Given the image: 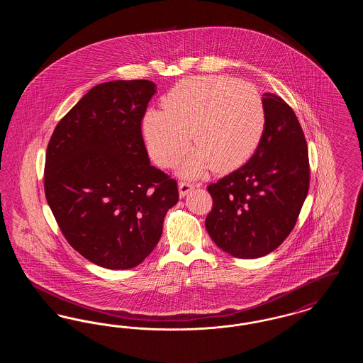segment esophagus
Returning a JSON list of instances; mask_svg holds the SVG:
<instances>
[{
    "instance_id": "esophagus-1",
    "label": "esophagus",
    "mask_w": 363,
    "mask_h": 363,
    "mask_svg": "<svg viewBox=\"0 0 363 363\" xmlns=\"http://www.w3.org/2000/svg\"><path fill=\"white\" fill-rule=\"evenodd\" d=\"M178 188H179V196H181V197H185L188 193H190L191 190L194 189V184H191L189 181H181L179 185H178Z\"/></svg>"
}]
</instances>
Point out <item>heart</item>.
Here are the masks:
<instances>
[{
  "label": "heart",
  "instance_id": "1",
  "mask_svg": "<svg viewBox=\"0 0 363 363\" xmlns=\"http://www.w3.org/2000/svg\"><path fill=\"white\" fill-rule=\"evenodd\" d=\"M162 110L143 118V135L151 156L173 167L190 143L197 147L181 167L185 177L204 173L212 164L227 170L255 152L264 132L265 113L259 91L247 82L225 76L190 77L163 98Z\"/></svg>",
  "mask_w": 363,
  "mask_h": 363
}]
</instances>
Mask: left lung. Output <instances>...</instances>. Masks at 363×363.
I'll use <instances>...</instances> for the list:
<instances>
[{
  "label": "left lung",
  "mask_w": 363,
  "mask_h": 363,
  "mask_svg": "<svg viewBox=\"0 0 363 363\" xmlns=\"http://www.w3.org/2000/svg\"><path fill=\"white\" fill-rule=\"evenodd\" d=\"M264 132L256 152L238 170L208 185V234L237 259H259L290 235L311 184L308 144L293 108L262 95Z\"/></svg>",
  "instance_id": "obj_1"
}]
</instances>
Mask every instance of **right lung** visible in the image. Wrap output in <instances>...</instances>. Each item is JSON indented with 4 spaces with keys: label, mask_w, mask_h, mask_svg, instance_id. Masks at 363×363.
Here are the masks:
<instances>
[{
    "label": "right lung",
    "mask_w": 363,
    "mask_h": 363,
    "mask_svg": "<svg viewBox=\"0 0 363 363\" xmlns=\"http://www.w3.org/2000/svg\"><path fill=\"white\" fill-rule=\"evenodd\" d=\"M155 92L148 80L98 84L48 144L45 194L58 227L74 250L107 269L150 256L178 203L177 181L151 166L141 132Z\"/></svg>",
    "instance_id": "obj_1"
}]
</instances>
